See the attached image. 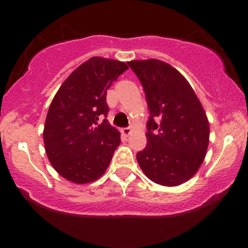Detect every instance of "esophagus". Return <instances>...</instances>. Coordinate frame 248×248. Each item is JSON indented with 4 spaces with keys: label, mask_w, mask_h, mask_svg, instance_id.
Returning a JSON list of instances; mask_svg holds the SVG:
<instances>
[{
    "label": "esophagus",
    "mask_w": 248,
    "mask_h": 248,
    "mask_svg": "<svg viewBox=\"0 0 248 248\" xmlns=\"http://www.w3.org/2000/svg\"><path fill=\"white\" fill-rule=\"evenodd\" d=\"M121 133L124 136H129L130 133H132V129L130 128H124V129H121Z\"/></svg>",
    "instance_id": "obj_1"
}]
</instances>
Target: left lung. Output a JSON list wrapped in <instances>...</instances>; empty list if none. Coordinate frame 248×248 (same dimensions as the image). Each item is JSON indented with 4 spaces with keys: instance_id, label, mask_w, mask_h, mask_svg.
Masks as SVG:
<instances>
[{
    "instance_id": "obj_1",
    "label": "left lung",
    "mask_w": 248,
    "mask_h": 248,
    "mask_svg": "<svg viewBox=\"0 0 248 248\" xmlns=\"http://www.w3.org/2000/svg\"><path fill=\"white\" fill-rule=\"evenodd\" d=\"M128 65L140 79L150 112L147 147L136 155L139 166L154 183L181 186L205 158L210 138L205 110L189 81L168 62L147 59Z\"/></svg>"
}]
</instances>
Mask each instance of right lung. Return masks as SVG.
<instances>
[{
  "instance_id": "add662e5",
  "label": "right lung",
  "mask_w": 248,
  "mask_h": 248,
  "mask_svg": "<svg viewBox=\"0 0 248 248\" xmlns=\"http://www.w3.org/2000/svg\"><path fill=\"white\" fill-rule=\"evenodd\" d=\"M128 69L124 62L92 57L62 84L51 101L43 139L50 163L76 184L104 175L120 144V132L108 122L107 90Z\"/></svg>"
}]
</instances>
